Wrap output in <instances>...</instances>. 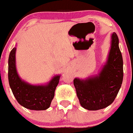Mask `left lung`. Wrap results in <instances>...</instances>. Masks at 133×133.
Segmentation results:
<instances>
[{"label":"left lung","instance_id":"1","mask_svg":"<svg viewBox=\"0 0 133 133\" xmlns=\"http://www.w3.org/2000/svg\"><path fill=\"white\" fill-rule=\"evenodd\" d=\"M118 44V36L114 32L108 60L98 75L74 80L77 97L84 109H103L116 97L123 80V59Z\"/></svg>","mask_w":133,"mask_h":133}]
</instances>
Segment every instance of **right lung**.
<instances>
[{"mask_svg": "<svg viewBox=\"0 0 133 133\" xmlns=\"http://www.w3.org/2000/svg\"><path fill=\"white\" fill-rule=\"evenodd\" d=\"M16 47L11 50L9 57L8 78L10 87L17 102L31 110H45L50 107L60 76H55L45 85H32L19 76L15 64Z\"/></svg>", "mask_w": 133, "mask_h": 133, "instance_id": "right-lung-1", "label": "right lung"}]
</instances>
